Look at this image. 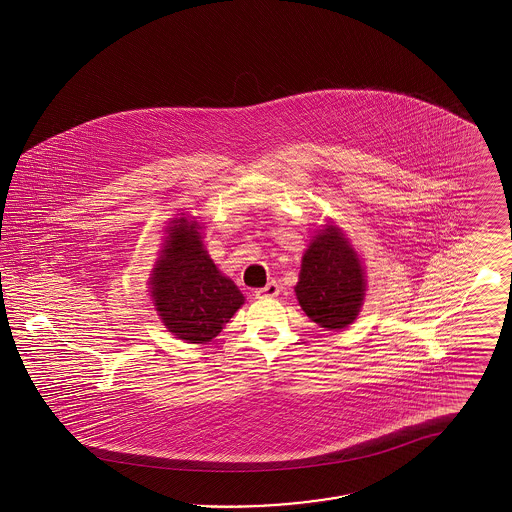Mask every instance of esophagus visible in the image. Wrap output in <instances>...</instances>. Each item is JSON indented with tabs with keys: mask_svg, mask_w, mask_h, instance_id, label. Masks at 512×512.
Instances as JSON below:
<instances>
[{
	"mask_svg": "<svg viewBox=\"0 0 512 512\" xmlns=\"http://www.w3.org/2000/svg\"><path fill=\"white\" fill-rule=\"evenodd\" d=\"M278 292H280V286H278L276 282H268L265 288L255 290V297H257V299H270V297H276Z\"/></svg>",
	"mask_w": 512,
	"mask_h": 512,
	"instance_id": "esophagus-1",
	"label": "esophagus"
}]
</instances>
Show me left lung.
<instances>
[{
    "instance_id": "left-lung-1",
    "label": "left lung",
    "mask_w": 512,
    "mask_h": 512,
    "mask_svg": "<svg viewBox=\"0 0 512 512\" xmlns=\"http://www.w3.org/2000/svg\"><path fill=\"white\" fill-rule=\"evenodd\" d=\"M295 295L307 317L328 330H341L359 315L365 297L363 268L336 228H326L309 245Z\"/></svg>"
}]
</instances>
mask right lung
<instances>
[{
    "label": "right lung",
    "instance_id": "obj_1",
    "mask_svg": "<svg viewBox=\"0 0 512 512\" xmlns=\"http://www.w3.org/2000/svg\"><path fill=\"white\" fill-rule=\"evenodd\" d=\"M182 222L184 219L174 220L171 226L161 261L153 270L151 293L174 336L203 343L219 336L244 303V295L203 251L195 226Z\"/></svg>",
    "mask_w": 512,
    "mask_h": 512
}]
</instances>
